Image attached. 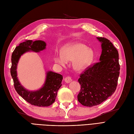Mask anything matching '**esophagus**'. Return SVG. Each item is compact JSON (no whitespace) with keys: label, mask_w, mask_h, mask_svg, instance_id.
<instances>
[{"label":"esophagus","mask_w":134,"mask_h":134,"mask_svg":"<svg viewBox=\"0 0 134 134\" xmlns=\"http://www.w3.org/2000/svg\"><path fill=\"white\" fill-rule=\"evenodd\" d=\"M64 81H65V82L67 83H68L71 82L72 81V79H71V77H70V76H68V77H66L65 79H64Z\"/></svg>","instance_id":"obj_1"}]
</instances>
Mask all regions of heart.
Wrapping results in <instances>:
<instances>
[{
	"label": "heart",
	"mask_w": 134,
	"mask_h": 134,
	"mask_svg": "<svg viewBox=\"0 0 134 134\" xmlns=\"http://www.w3.org/2000/svg\"><path fill=\"white\" fill-rule=\"evenodd\" d=\"M93 57V51L85 44L75 42L64 46L61 55L54 56V62L60 66H64L67 62L72 61L73 68L78 71L84 70L91 63Z\"/></svg>",
	"instance_id": "1"
}]
</instances>
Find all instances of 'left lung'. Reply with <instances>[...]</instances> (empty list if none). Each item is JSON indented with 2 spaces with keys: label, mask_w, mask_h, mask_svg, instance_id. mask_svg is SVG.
I'll return each instance as SVG.
<instances>
[{
  "label": "left lung",
  "mask_w": 134,
  "mask_h": 134,
  "mask_svg": "<svg viewBox=\"0 0 134 134\" xmlns=\"http://www.w3.org/2000/svg\"><path fill=\"white\" fill-rule=\"evenodd\" d=\"M97 39L101 43L100 62L88 67L78 80L81 90L77 99L87 107L100 104L115 92L120 74L118 50L107 39Z\"/></svg>",
  "instance_id": "8db88e82"
}]
</instances>
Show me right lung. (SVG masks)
<instances>
[{"instance_id":"1","label":"right lung","mask_w":134,"mask_h":134,"mask_svg":"<svg viewBox=\"0 0 134 134\" xmlns=\"http://www.w3.org/2000/svg\"><path fill=\"white\" fill-rule=\"evenodd\" d=\"M46 48V42L38 40H26L15 48L12 55L11 76L13 80L14 88L19 95L30 104L39 107H47L55 101L57 91L62 86L63 76L51 71H47L44 83L37 91H29L21 85L17 77V65L19 60L28 52H40Z\"/></svg>"}]
</instances>
